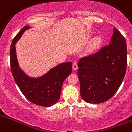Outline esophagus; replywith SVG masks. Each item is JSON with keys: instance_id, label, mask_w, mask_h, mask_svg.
<instances>
[{"instance_id": "esophagus-1", "label": "esophagus", "mask_w": 132, "mask_h": 132, "mask_svg": "<svg viewBox=\"0 0 132 132\" xmlns=\"http://www.w3.org/2000/svg\"><path fill=\"white\" fill-rule=\"evenodd\" d=\"M72 67H73V70H77L78 69V65L77 63H73V65H72Z\"/></svg>"}]
</instances>
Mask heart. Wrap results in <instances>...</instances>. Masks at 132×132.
<instances>
[{
	"instance_id": "1",
	"label": "heart",
	"mask_w": 132,
	"mask_h": 132,
	"mask_svg": "<svg viewBox=\"0 0 132 132\" xmlns=\"http://www.w3.org/2000/svg\"><path fill=\"white\" fill-rule=\"evenodd\" d=\"M100 42V38L99 37H96L93 40L92 42V46L93 47H96L97 45H98L99 43Z\"/></svg>"
}]
</instances>
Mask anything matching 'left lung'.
<instances>
[{
  "label": "left lung",
  "instance_id": "left-lung-1",
  "mask_svg": "<svg viewBox=\"0 0 132 132\" xmlns=\"http://www.w3.org/2000/svg\"><path fill=\"white\" fill-rule=\"evenodd\" d=\"M127 65L126 40L113 27L109 45L80 59L77 74L83 100L94 104L109 100L122 84Z\"/></svg>",
  "mask_w": 132,
  "mask_h": 132
}]
</instances>
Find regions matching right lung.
<instances>
[{
    "mask_svg": "<svg viewBox=\"0 0 132 132\" xmlns=\"http://www.w3.org/2000/svg\"><path fill=\"white\" fill-rule=\"evenodd\" d=\"M29 28V26L22 28L12 42L10 49L12 73L19 89L27 100L34 104L48 107L59 100L63 81L72 73V63L68 62L59 64L39 78L28 77L19 67L15 44L25 30Z\"/></svg>",
    "mask_w": 132,
    "mask_h": 132,
    "instance_id": "1",
    "label": "right lung"
}]
</instances>
